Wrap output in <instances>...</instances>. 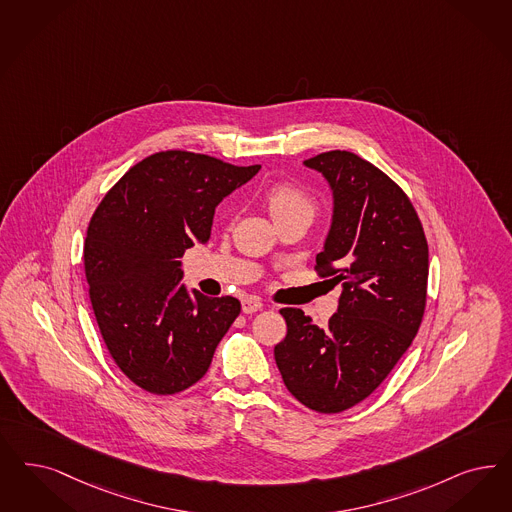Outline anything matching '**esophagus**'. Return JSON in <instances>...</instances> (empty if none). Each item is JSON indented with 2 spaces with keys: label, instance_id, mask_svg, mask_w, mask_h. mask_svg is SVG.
I'll use <instances>...</instances> for the list:
<instances>
[{
  "label": "esophagus",
  "instance_id": "1",
  "mask_svg": "<svg viewBox=\"0 0 512 512\" xmlns=\"http://www.w3.org/2000/svg\"><path fill=\"white\" fill-rule=\"evenodd\" d=\"M259 310H263V302L261 300L253 299V297H247V299L242 300V312L244 314H255Z\"/></svg>",
  "mask_w": 512,
  "mask_h": 512
}]
</instances>
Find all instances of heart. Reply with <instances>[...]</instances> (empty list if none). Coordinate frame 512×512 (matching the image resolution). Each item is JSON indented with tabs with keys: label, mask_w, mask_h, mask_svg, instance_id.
Here are the masks:
<instances>
[{
	"label": "heart",
	"mask_w": 512,
	"mask_h": 512,
	"mask_svg": "<svg viewBox=\"0 0 512 512\" xmlns=\"http://www.w3.org/2000/svg\"><path fill=\"white\" fill-rule=\"evenodd\" d=\"M266 206L274 221H282L295 213L314 215V200L291 181H278L266 189Z\"/></svg>",
	"instance_id": "obj_1"
}]
</instances>
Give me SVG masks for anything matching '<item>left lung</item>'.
Returning a JSON list of instances; mask_svg holds the SVG:
<instances>
[{
	"label": "left lung",
	"instance_id": "left-lung-1",
	"mask_svg": "<svg viewBox=\"0 0 512 512\" xmlns=\"http://www.w3.org/2000/svg\"><path fill=\"white\" fill-rule=\"evenodd\" d=\"M304 166L333 193L316 268L342 293L325 327L283 308L287 335L274 357L293 397L335 414L367 399L412 344L425 310L429 251L410 200L371 162L329 151Z\"/></svg>",
	"mask_w": 512,
	"mask_h": 512
}]
</instances>
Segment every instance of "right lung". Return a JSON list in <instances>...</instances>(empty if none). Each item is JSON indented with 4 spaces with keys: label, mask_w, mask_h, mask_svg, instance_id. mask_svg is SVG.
Masks as SVG:
<instances>
[{
    "label": "right lung",
    "mask_w": 512,
    "mask_h": 512,
    "mask_svg": "<svg viewBox=\"0 0 512 512\" xmlns=\"http://www.w3.org/2000/svg\"><path fill=\"white\" fill-rule=\"evenodd\" d=\"M259 170L187 151L155 153L92 215L83 251L92 310L111 357L141 389L172 395L193 386L238 318L240 300L187 289L179 259L210 242L215 208Z\"/></svg>",
    "instance_id": "obj_1"
}]
</instances>
